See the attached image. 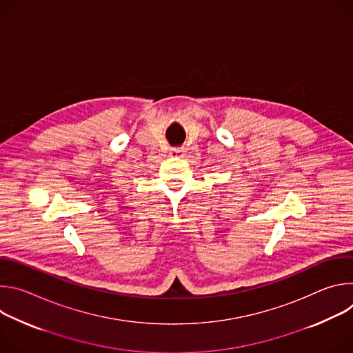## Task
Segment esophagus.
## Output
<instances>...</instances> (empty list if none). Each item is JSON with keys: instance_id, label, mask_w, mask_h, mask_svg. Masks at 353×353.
<instances>
[{"instance_id": "1", "label": "esophagus", "mask_w": 353, "mask_h": 353, "mask_svg": "<svg viewBox=\"0 0 353 353\" xmlns=\"http://www.w3.org/2000/svg\"><path fill=\"white\" fill-rule=\"evenodd\" d=\"M184 152L185 150L183 149V148H173V149H170V157H179V158H183L184 157Z\"/></svg>"}]
</instances>
